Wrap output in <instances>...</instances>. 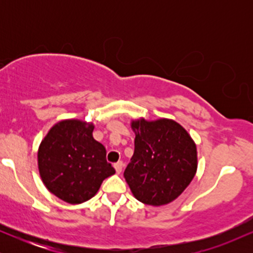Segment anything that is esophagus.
Here are the masks:
<instances>
[{
	"instance_id": "obj_1",
	"label": "esophagus",
	"mask_w": 253,
	"mask_h": 253,
	"mask_svg": "<svg viewBox=\"0 0 253 253\" xmlns=\"http://www.w3.org/2000/svg\"><path fill=\"white\" fill-rule=\"evenodd\" d=\"M114 168H115V171H117V173H120L121 171H123L124 163L123 162H118V163L114 164Z\"/></svg>"
}]
</instances>
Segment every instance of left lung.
Listing matches in <instances>:
<instances>
[{
  "label": "left lung",
  "instance_id": "left-lung-1",
  "mask_svg": "<svg viewBox=\"0 0 253 253\" xmlns=\"http://www.w3.org/2000/svg\"><path fill=\"white\" fill-rule=\"evenodd\" d=\"M134 153L124 176L138 201L163 206L177 199L197 169L196 145L176 121L133 120Z\"/></svg>",
  "mask_w": 253,
  "mask_h": 253
}]
</instances>
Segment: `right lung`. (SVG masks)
<instances>
[{
    "label": "right lung",
    "instance_id": "add662e5",
    "mask_svg": "<svg viewBox=\"0 0 253 253\" xmlns=\"http://www.w3.org/2000/svg\"><path fill=\"white\" fill-rule=\"evenodd\" d=\"M94 125L63 120L48 130L38 151V168L43 184L63 201L78 205L100 189L115 170L106 149L92 136Z\"/></svg>",
    "mask_w": 253,
    "mask_h": 253
}]
</instances>
